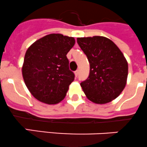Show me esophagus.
I'll use <instances>...</instances> for the list:
<instances>
[{"label":"esophagus","instance_id":"obj_1","mask_svg":"<svg viewBox=\"0 0 147 147\" xmlns=\"http://www.w3.org/2000/svg\"><path fill=\"white\" fill-rule=\"evenodd\" d=\"M78 73H79V70H76L75 72V77H78Z\"/></svg>","mask_w":147,"mask_h":147}]
</instances>
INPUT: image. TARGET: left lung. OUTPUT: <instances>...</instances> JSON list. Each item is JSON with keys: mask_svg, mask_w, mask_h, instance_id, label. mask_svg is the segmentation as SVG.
Instances as JSON below:
<instances>
[{"mask_svg": "<svg viewBox=\"0 0 147 147\" xmlns=\"http://www.w3.org/2000/svg\"><path fill=\"white\" fill-rule=\"evenodd\" d=\"M90 63L88 78L80 83L87 98L97 104L116 99L124 89L128 63L117 46L104 36L77 39Z\"/></svg>", "mask_w": 147, "mask_h": 147, "instance_id": "8db88e82", "label": "left lung"}]
</instances>
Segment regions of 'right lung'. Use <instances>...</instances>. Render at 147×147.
Returning a JSON list of instances; mask_svg holds the SVG:
<instances>
[{"mask_svg": "<svg viewBox=\"0 0 147 147\" xmlns=\"http://www.w3.org/2000/svg\"><path fill=\"white\" fill-rule=\"evenodd\" d=\"M75 43L73 37L51 34L36 41L27 49L23 78L28 90L38 100L52 105L65 98L75 79L66 56Z\"/></svg>", "mask_w": 147, "mask_h": 147, "instance_id": "obj_1", "label": "right lung"}]
</instances>
